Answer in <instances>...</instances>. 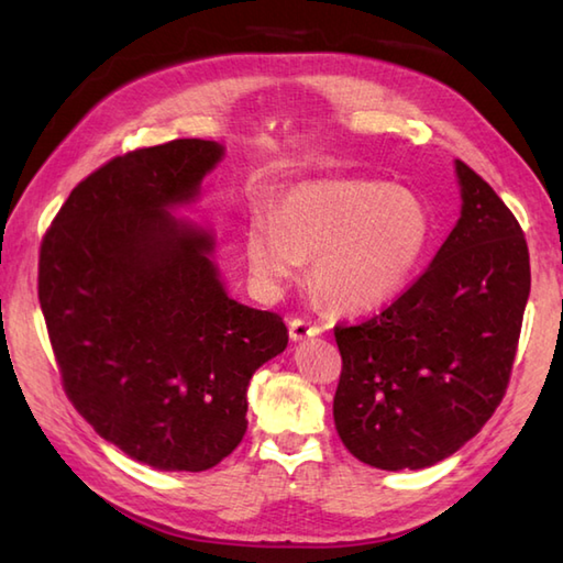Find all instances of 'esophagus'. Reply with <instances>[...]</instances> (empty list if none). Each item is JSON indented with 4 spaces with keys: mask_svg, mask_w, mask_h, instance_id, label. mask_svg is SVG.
Returning a JSON list of instances; mask_svg holds the SVG:
<instances>
[{
    "mask_svg": "<svg viewBox=\"0 0 563 563\" xmlns=\"http://www.w3.org/2000/svg\"><path fill=\"white\" fill-rule=\"evenodd\" d=\"M319 333H321V327L312 324V321H307V319H292L290 321V339L295 343H300L305 339H312V336H319Z\"/></svg>",
    "mask_w": 563,
    "mask_h": 563,
    "instance_id": "obj_1",
    "label": "esophagus"
}]
</instances>
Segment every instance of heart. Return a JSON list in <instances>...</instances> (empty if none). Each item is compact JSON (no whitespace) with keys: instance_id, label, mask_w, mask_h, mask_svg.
I'll list each match as a JSON object with an SVG mask.
<instances>
[{"instance_id":"1","label":"heart","mask_w":563,"mask_h":563,"mask_svg":"<svg viewBox=\"0 0 563 563\" xmlns=\"http://www.w3.org/2000/svg\"><path fill=\"white\" fill-rule=\"evenodd\" d=\"M435 222L413 190L377 178H317L254 206L244 256L263 295H280L312 258L309 285L343 314H367L409 288L433 246Z\"/></svg>"}]
</instances>
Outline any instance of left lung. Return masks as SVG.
Wrapping results in <instances>:
<instances>
[{
  "label": "left lung",
  "instance_id": "obj_1",
  "mask_svg": "<svg viewBox=\"0 0 563 563\" xmlns=\"http://www.w3.org/2000/svg\"><path fill=\"white\" fill-rule=\"evenodd\" d=\"M462 210L433 263L385 312L336 327L343 369L333 421L353 457L426 470L492 418L508 387L530 254L518 220L484 178L454 162Z\"/></svg>",
  "mask_w": 563,
  "mask_h": 563
}]
</instances>
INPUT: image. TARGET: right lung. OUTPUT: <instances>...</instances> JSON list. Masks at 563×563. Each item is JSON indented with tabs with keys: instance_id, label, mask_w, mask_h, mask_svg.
<instances>
[{
	"instance_id": "right-lung-1",
	"label": "right lung",
	"mask_w": 563,
	"mask_h": 563,
	"mask_svg": "<svg viewBox=\"0 0 563 563\" xmlns=\"http://www.w3.org/2000/svg\"><path fill=\"white\" fill-rule=\"evenodd\" d=\"M224 157L174 140L84 178L41 246L38 300L75 409L128 457L206 472L246 433V391L288 329L227 292L214 234L174 210Z\"/></svg>"
}]
</instances>
